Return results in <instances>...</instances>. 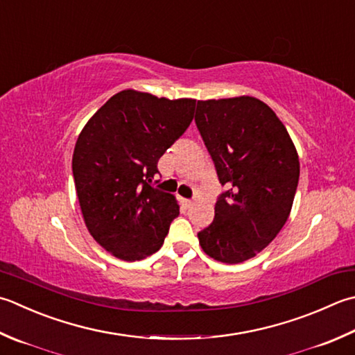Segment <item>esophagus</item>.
I'll list each match as a JSON object with an SVG mask.
<instances>
[{
    "instance_id": "34e87169",
    "label": "esophagus",
    "mask_w": 355,
    "mask_h": 355,
    "mask_svg": "<svg viewBox=\"0 0 355 355\" xmlns=\"http://www.w3.org/2000/svg\"><path fill=\"white\" fill-rule=\"evenodd\" d=\"M182 203H183L184 207H191V206H192V200H189V198H182Z\"/></svg>"
}]
</instances>
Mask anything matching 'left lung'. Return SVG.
Segmentation results:
<instances>
[{
	"instance_id": "obj_1",
	"label": "left lung",
	"mask_w": 355,
	"mask_h": 355,
	"mask_svg": "<svg viewBox=\"0 0 355 355\" xmlns=\"http://www.w3.org/2000/svg\"><path fill=\"white\" fill-rule=\"evenodd\" d=\"M196 124L221 186L203 251L237 265L263 251L286 223L300 163L286 128L254 96L198 101Z\"/></svg>"
}]
</instances>
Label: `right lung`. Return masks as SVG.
I'll list each match as a JSON object with an SVG mask.
<instances>
[{"mask_svg":"<svg viewBox=\"0 0 355 355\" xmlns=\"http://www.w3.org/2000/svg\"><path fill=\"white\" fill-rule=\"evenodd\" d=\"M193 110L196 100L123 90L81 130L72 158L76 196L90 235L116 259L157 252L178 217L175 198L152 186V178Z\"/></svg>","mask_w":355,"mask_h":355,"instance_id":"add662e5","label":"right lung"}]
</instances>
